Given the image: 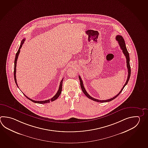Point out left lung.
<instances>
[{
    "label": "left lung",
    "mask_w": 148,
    "mask_h": 148,
    "mask_svg": "<svg viewBox=\"0 0 148 148\" xmlns=\"http://www.w3.org/2000/svg\"><path fill=\"white\" fill-rule=\"evenodd\" d=\"M116 40L118 41V43H119V45H120V47H121V49L122 50V51H123V53L124 55H125V58H126V59H127V71H128V75H127V81L125 82V84L124 85L123 87L121 89L120 92L116 95H115L114 97H112L111 99H110L106 100H99L96 99H94L93 97H90V95L88 93V92L86 91L85 89L84 86V85H83V81H82V80L80 76H79V81H80L81 88L82 90L83 91V92L84 93V94L85 95L86 97H88V99H91V100L97 102H110V101H111L112 100L115 99L116 97L119 96V95L121 93V92L123 90V88H124V87H125V86L127 84L128 82L129 81V79H130V75H131L130 57H129V54L128 51H127V47H126V45H125V42H124V40L123 37L122 36H120V35H117V36H116Z\"/></svg>",
    "instance_id": "left-lung-1"
}]
</instances>
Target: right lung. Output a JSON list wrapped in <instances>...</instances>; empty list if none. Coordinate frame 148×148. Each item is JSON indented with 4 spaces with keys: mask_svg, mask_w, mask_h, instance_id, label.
Segmentation results:
<instances>
[{
    "mask_svg": "<svg viewBox=\"0 0 148 148\" xmlns=\"http://www.w3.org/2000/svg\"><path fill=\"white\" fill-rule=\"evenodd\" d=\"M25 39H23L21 40V45L19 46V48L18 49V51L17 52L16 54L15 59V62H14V79H15V81L16 84L17 85V86H18V85H17V80H16V64H17V58H18V55L20 53V49L21 48L23 44H24V42ZM63 79H62V81H60V86H59V88H58V90L57 93L55 95L54 97H53L52 98H51V99H49V100H45V101H35V100H32L30 98L28 97L25 95L24 94V95L25 97H27L28 99L30 100L31 101L33 102L34 103H39V104H45V103H49L50 102H53L55 100H56L58 99V97H60V93L62 92V84H63Z\"/></svg>",
    "mask_w": 148,
    "mask_h": 148,
    "instance_id": "1",
    "label": "right lung"
}]
</instances>
